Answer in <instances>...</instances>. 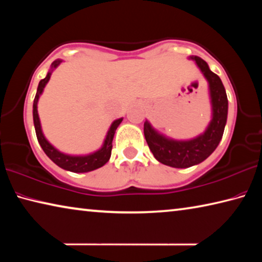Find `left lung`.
<instances>
[{
  "label": "left lung",
  "instance_id": "obj_1",
  "mask_svg": "<svg viewBox=\"0 0 262 262\" xmlns=\"http://www.w3.org/2000/svg\"><path fill=\"white\" fill-rule=\"evenodd\" d=\"M209 84L211 120L207 129L192 140L179 141L158 133L150 122H144V137L154 157L165 165L186 168L205 161L215 151L223 136L228 118V97L221 78L199 56H189Z\"/></svg>",
  "mask_w": 262,
  "mask_h": 262
}]
</instances>
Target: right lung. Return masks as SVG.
Returning <instances> with one entry per match:
<instances>
[{"instance_id": "right-lung-1", "label": "right lung", "mask_w": 262, "mask_h": 262, "mask_svg": "<svg viewBox=\"0 0 262 262\" xmlns=\"http://www.w3.org/2000/svg\"><path fill=\"white\" fill-rule=\"evenodd\" d=\"M62 62V60H55L51 66V70L47 73L46 77L41 79L39 82V85L37 89V94H35L34 100H33V123H34V129L35 134H37V139L40 147L42 148L43 152H45L50 159H52L57 166H60L63 170H67L70 172H75V173H83V172H90L94 171L96 168H99L106 163L108 162L111 157V152H112V141L115 134V130H117L118 126L120 125L122 121V118L117 119L112 122L110 129L107 132V135H106V139L103 143V147L97 151L84 155V156H73V155H67L63 154L57 150L56 148L53 147V145L46 140V137L43 136V133L41 130V125H40V119H39L38 115V100L39 97L42 94L43 89H45L46 84L48 83L51 78L52 72L54 70L57 66H59Z\"/></svg>"}]
</instances>
